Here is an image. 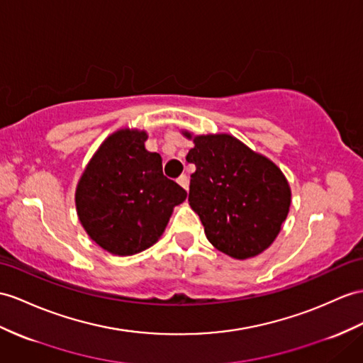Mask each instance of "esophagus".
Here are the masks:
<instances>
[{
  "mask_svg": "<svg viewBox=\"0 0 363 363\" xmlns=\"http://www.w3.org/2000/svg\"><path fill=\"white\" fill-rule=\"evenodd\" d=\"M177 182H179V184H180L183 189H186V191L189 189V179H188L186 175H180L179 180H177Z\"/></svg>",
  "mask_w": 363,
  "mask_h": 363,
  "instance_id": "obj_1",
  "label": "esophagus"
}]
</instances>
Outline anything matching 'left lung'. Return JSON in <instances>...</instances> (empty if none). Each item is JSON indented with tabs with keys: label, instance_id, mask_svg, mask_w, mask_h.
Here are the masks:
<instances>
[{
	"label": "left lung",
	"instance_id": "obj_1",
	"mask_svg": "<svg viewBox=\"0 0 363 363\" xmlns=\"http://www.w3.org/2000/svg\"><path fill=\"white\" fill-rule=\"evenodd\" d=\"M182 134L194 143L186 155L196 164L189 205L211 245L237 260L268 250L291 206V188L280 167L229 134Z\"/></svg>",
	"mask_w": 363,
	"mask_h": 363
}]
</instances>
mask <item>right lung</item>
<instances>
[{
    "label": "right lung",
    "mask_w": 363,
    "mask_h": 363,
    "mask_svg": "<svg viewBox=\"0 0 363 363\" xmlns=\"http://www.w3.org/2000/svg\"><path fill=\"white\" fill-rule=\"evenodd\" d=\"M147 132L118 129L87 163L75 191L78 220L113 255L151 248L186 191L163 175L162 157L145 147Z\"/></svg>",
    "instance_id": "1"
}]
</instances>
